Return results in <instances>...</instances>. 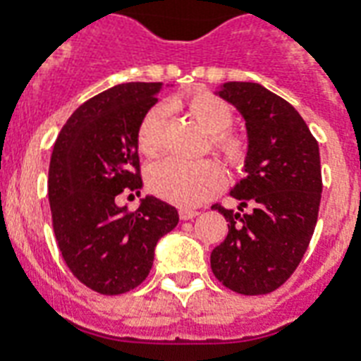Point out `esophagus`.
I'll list each match as a JSON object with an SVG mask.
<instances>
[{"mask_svg": "<svg viewBox=\"0 0 361 361\" xmlns=\"http://www.w3.org/2000/svg\"><path fill=\"white\" fill-rule=\"evenodd\" d=\"M198 215L197 209H189V208H181L180 209V217L183 221H189V219H195Z\"/></svg>", "mask_w": 361, "mask_h": 361, "instance_id": "obj_1", "label": "esophagus"}]
</instances>
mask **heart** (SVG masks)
<instances>
[{"instance_id":"obj_1","label":"heart","mask_w":361,"mask_h":361,"mask_svg":"<svg viewBox=\"0 0 361 361\" xmlns=\"http://www.w3.org/2000/svg\"><path fill=\"white\" fill-rule=\"evenodd\" d=\"M189 114L209 133V149L231 169H241L249 157V140L243 133L228 129L232 125L231 104L209 92H197L183 103ZM169 109L155 104L147 110L136 130V146L152 157L163 147ZM223 183V170L212 159L185 163L180 159H161L147 170V185L155 195L178 206H198Z\"/></svg>"}]
</instances>
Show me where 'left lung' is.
Here are the masks:
<instances>
[{"mask_svg": "<svg viewBox=\"0 0 361 361\" xmlns=\"http://www.w3.org/2000/svg\"><path fill=\"white\" fill-rule=\"evenodd\" d=\"M217 93L245 120L249 157L247 176L231 191L240 212L212 206L228 223L212 251V271L238 294H268L294 274L313 236L322 192L319 142L290 103L260 84L226 82Z\"/></svg>", "mask_w": 361, "mask_h": 361, "instance_id": "1", "label": "left lung"}]
</instances>
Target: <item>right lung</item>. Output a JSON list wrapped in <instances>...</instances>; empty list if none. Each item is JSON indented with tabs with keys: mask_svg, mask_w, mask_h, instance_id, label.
<instances>
[{
	"mask_svg": "<svg viewBox=\"0 0 361 361\" xmlns=\"http://www.w3.org/2000/svg\"><path fill=\"white\" fill-rule=\"evenodd\" d=\"M161 82H129L73 112L54 144L48 200L59 251L87 288L116 296L140 285L157 241L178 225V209L155 197L136 212L116 198L142 187L136 130L157 103Z\"/></svg>",
	"mask_w": 361,
	"mask_h": 361,
	"instance_id": "obj_1",
	"label": "right lung"
}]
</instances>
